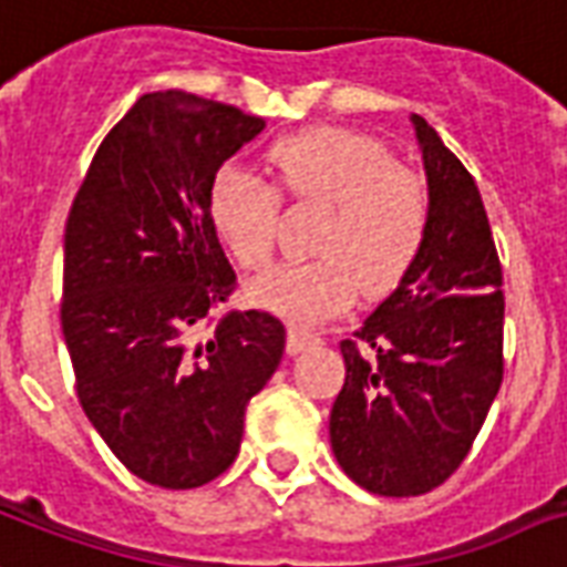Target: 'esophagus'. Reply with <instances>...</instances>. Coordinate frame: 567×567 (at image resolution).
I'll return each mask as SVG.
<instances>
[{
  "instance_id": "esophagus-1",
  "label": "esophagus",
  "mask_w": 567,
  "mask_h": 567,
  "mask_svg": "<svg viewBox=\"0 0 567 567\" xmlns=\"http://www.w3.org/2000/svg\"><path fill=\"white\" fill-rule=\"evenodd\" d=\"M318 336L315 332H306L300 330V327H291L288 330V353H302L306 348H312V344H318Z\"/></svg>"
}]
</instances>
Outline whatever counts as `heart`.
Wrapping results in <instances>:
<instances>
[{
    "label": "heart",
    "mask_w": 567,
    "mask_h": 567,
    "mask_svg": "<svg viewBox=\"0 0 567 567\" xmlns=\"http://www.w3.org/2000/svg\"><path fill=\"white\" fill-rule=\"evenodd\" d=\"M276 187L330 202L309 261H288L249 285V297L297 323L344 312L357 293H389L410 274L431 228V193L413 168L395 166L386 145L344 127L285 136L267 154ZM207 216L228 252L249 270L274 258L279 196L240 163H226L207 189Z\"/></svg>",
    "instance_id": "heart-1"
}]
</instances>
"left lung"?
Wrapping results in <instances>:
<instances>
[{"mask_svg": "<svg viewBox=\"0 0 567 567\" xmlns=\"http://www.w3.org/2000/svg\"><path fill=\"white\" fill-rule=\"evenodd\" d=\"M410 121L431 193L425 249L357 341H341L344 386L330 413L332 455L380 496L443 485L503 383V267L485 205L437 130Z\"/></svg>", "mask_w": 567, "mask_h": 567, "instance_id": "1", "label": "left lung"}]
</instances>
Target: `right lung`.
<instances>
[{
	"instance_id": "add662e5",
	"label": "right lung",
	"mask_w": 567,
	"mask_h": 567,
	"mask_svg": "<svg viewBox=\"0 0 567 567\" xmlns=\"http://www.w3.org/2000/svg\"><path fill=\"white\" fill-rule=\"evenodd\" d=\"M265 118L187 92L142 94L106 133L64 226L62 332L85 416L142 482L189 491L235 464L285 323L214 318L237 276L207 189Z\"/></svg>"
}]
</instances>
